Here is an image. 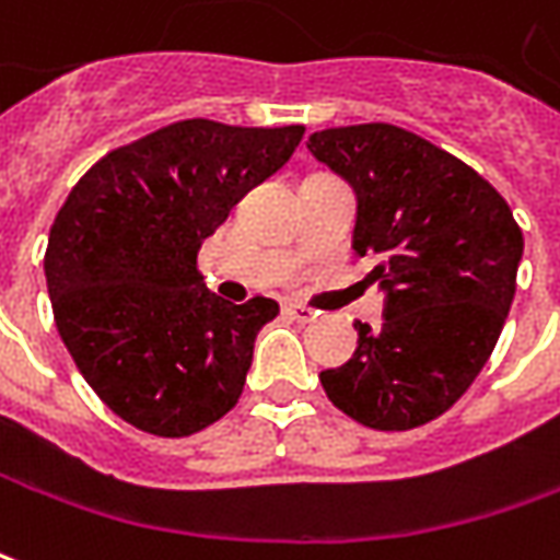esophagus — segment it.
<instances>
[{
	"label": "esophagus",
	"mask_w": 560,
	"mask_h": 560,
	"mask_svg": "<svg viewBox=\"0 0 560 560\" xmlns=\"http://www.w3.org/2000/svg\"><path fill=\"white\" fill-rule=\"evenodd\" d=\"M284 312H288L291 318L300 320V324H308V320L318 318V312H315L312 306H303V303H288V306H284Z\"/></svg>",
	"instance_id": "esophagus-1"
}]
</instances>
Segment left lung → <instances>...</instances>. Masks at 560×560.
I'll use <instances>...</instances> for the list:
<instances>
[{
    "label": "left lung",
    "instance_id": "1",
    "mask_svg": "<svg viewBox=\"0 0 560 560\" xmlns=\"http://www.w3.org/2000/svg\"><path fill=\"white\" fill-rule=\"evenodd\" d=\"M358 197L351 248L375 257L382 330L354 324L351 361L324 370L336 409L373 430L428 424L470 388L498 346L525 252L506 199L464 160L394 124L308 136Z\"/></svg>",
    "mask_w": 560,
    "mask_h": 560
}]
</instances>
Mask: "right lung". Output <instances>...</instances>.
<instances>
[{
	"label": "right lung",
	"mask_w": 560,
	"mask_h": 560,
	"mask_svg": "<svg viewBox=\"0 0 560 560\" xmlns=\"http://www.w3.org/2000/svg\"><path fill=\"white\" fill-rule=\"evenodd\" d=\"M303 132L178 120L105 154L62 202L45 252L54 320L90 388L132 428L190 436L240 400L279 303L214 296L197 254Z\"/></svg>",
	"instance_id": "1"
}]
</instances>
